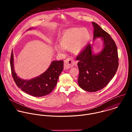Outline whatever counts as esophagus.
Segmentation results:
<instances>
[{"label":"esophagus","instance_id":"obj_1","mask_svg":"<svg viewBox=\"0 0 132 132\" xmlns=\"http://www.w3.org/2000/svg\"><path fill=\"white\" fill-rule=\"evenodd\" d=\"M75 65V61L71 57L67 58L64 62V68L68 69L71 68Z\"/></svg>","mask_w":132,"mask_h":132}]
</instances>
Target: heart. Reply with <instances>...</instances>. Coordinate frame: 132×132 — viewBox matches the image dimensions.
I'll list each match as a JSON object with an SVG mask.
<instances>
[{
	"mask_svg": "<svg viewBox=\"0 0 132 132\" xmlns=\"http://www.w3.org/2000/svg\"><path fill=\"white\" fill-rule=\"evenodd\" d=\"M90 37L91 33L86 28L68 29L63 32L60 39V44H55L54 48L59 53H63L67 49L78 54L85 48Z\"/></svg>",
	"mask_w": 132,
	"mask_h": 132,
	"instance_id": "1",
	"label": "heart"
}]
</instances>
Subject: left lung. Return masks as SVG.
I'll list each match as a JSON object with an SVG mask.
<instances>
[{"mask_svg": "<svg viewBox=\"0 0 132 132\" xmlns=\"http://www.w3.org/2000/svg\"><path fill=\"white\" fill-rule=\"evenodd\" d=\"M93 40L100 37L103 47L98 53L92 51V45L88 44L77 56L79 70L78 83L83 90L96 92L103 89L111 81L119 66L117 45L111 36L98 24L92 22Z\"/></svg>", "mask_w": 132, "mask_h": 132, "instance_id": "1", "label": "left lung"}]
</instances>
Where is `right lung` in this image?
Masks as SVG:
<instances>
[{
	"mask_svg": "<svg viewBox=\"0 0 132 132\" xmlns=\"http://www.w3.org/2000/svg\"><path fill=\"white\" fill-rule=\"evenodd\" d=\"M33 29L32 28L29 30ZM28 31V30H27ZM13 54L12 51L10 67L13 79L21 90L33 97H43L48 95L57 84L59 77L64 69L63 61H53L48 69L40 76L30 80H24L17 76L14 69Z\"/></svg>",
	"mask_w": 132,
	"mask_h": 132,
	"instance_id": "add662e5",
	"label": "right lung"
}]
</instances>
